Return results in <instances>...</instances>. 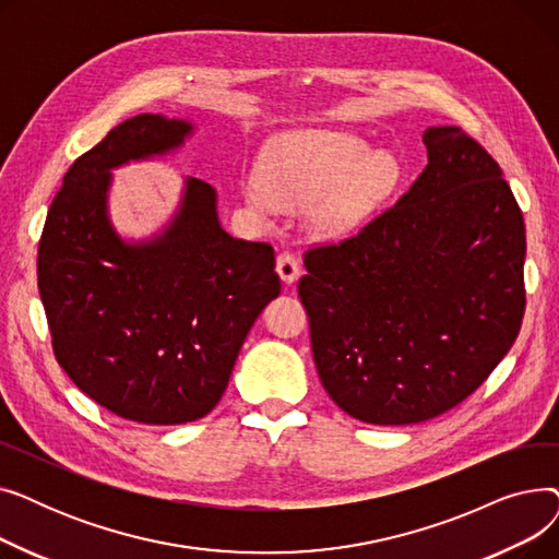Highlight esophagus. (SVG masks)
<instances>
[{
  "mask_svg": "<svg viewBox=\"0 0 559 559\" xmlns=\"http://www.w3.org/2000/svg\"><path fill=\"white\" fill-rule=\"evenodd\" d=\"M276 272L285 285L295 283L299 278V262L289 251H281L276 258Z\"/></svg>",
  "mask_w": 559,
  "mask_h": 559,
  "instance_id": "34e87169",
  "label": "esophagus"
}]
</instances>
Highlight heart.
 I'll return each mask as SVG.
<instances>
[{
	"label": "heart",
	"mask_w": 559,
	"mask_h": 559,
	"mask_svg": "<svg viewBox=\"0 0 559 559\" xmlns=\"http://www.w3.org/2000/svg\"><path fill=\"white\" fill-rule=\"evenodd\" d=\"M396 183L399 165L390 154L367 152L350 133L306 129L278 138L242 192L258 215L310 205L312 233L337 240L360 228Z\"/></svg>",
	"instance_id": "heart-1"
}]
</instances>
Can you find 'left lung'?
Segmentation results:
<instances>
[{"mask_svg": "<svg viewBox=\"0 0 559 559\" xmlns=\"http://www.w3.org/2000/svg\"><path fill=\"white\" fill-rule=\"evenodd\" d=\"M424 144L409 190L354 238L308 249L299 281L321 385L376 426L474 394L525 310V226L501 167L457 127L426 129Z\"/></svg>", "mask_w": 559, "mask_h": 559, "instance_id": "1", "label": "left lung"}]
</instances>
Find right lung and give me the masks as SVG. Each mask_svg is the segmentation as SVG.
Listing matches in <instances>:
<instances>
[{"label":"right lung","mask_w":559,"mask_h":559,"mask_svg":"<svg viewBox=\"0 0 559 559\" xmlns=\"http://www.w3.org/2000/svg\"><path fill=\"white\" fill-rule=\"evenodd\" d=\"M186 120L142 112L68 169L38 247L53 356L112 415L152 426L219 403L253 321L278 297L274 249L230 238L217 192L188 176L179 211L152 240L124 242L108 217L110 169L165 156Z\"/></svg>","instance_id":"right-lung-1"}]
</instances>
